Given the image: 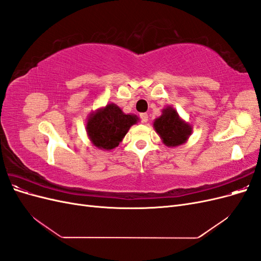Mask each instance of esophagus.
Instances as JSON below:
<instances>
[{
    "instance_id": "34e87169",
    "label": "esophagus",
    "mask_w": 261,
    "mask_h": 261,
    "mask_svg": "<svg viewBox=\"0 0 261 261\" xmlns=\"http://www.w3.org/2000/svg\"><path fill=\"white\" fill-rule=\"evenodd\" d=\"M140 118H141V122L143 123H147L148 122V114L147 113H141L140 114Z\"/></svg>"
}]
</instances>
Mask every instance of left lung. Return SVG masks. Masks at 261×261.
<instances>
[{
	"label": "left lung",
	"mask_w": 261,
	"mask_h": 261,
	"mask_svg": "<svg viewBox=\"0 0 261 261\" xmlns=\"http://www.w3.org/2000/svg\"><path fill=\"white\" fill-rule=\"evenodd\" d=\"M153 128L162 143L172 148L185 144L193 133V126L185 122L171 106L165 107L162 114L155 118Z\"/></svg>",
	"instance_id": "8db88e82"
}]
</instances>
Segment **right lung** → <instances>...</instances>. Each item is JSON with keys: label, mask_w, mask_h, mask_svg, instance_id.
I'll use <instances>...</instances> for the list:
<instances>
[{"label": "right lung", "mask_w": 261, "mask_h": 261, "mask_svg": "<svg viewBox=\"0 0 261 261\" xmlns=\"http://www.w3.org/2000/svg\"><path fill=\"white\" fill-rule=\"evenodd\" d=\"M139 118L125 114L115 103H109L89 114L86 132L91 144L101 150H112L120 145L126 134Z\"/></svg>", "instance_id": "obj_1"}]
</instances>
